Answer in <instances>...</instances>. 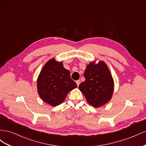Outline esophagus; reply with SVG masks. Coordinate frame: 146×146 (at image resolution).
Here are the masks:
<instances>
[{
	"mask_svg": "<svg viewBox=\"0 0 146 146\" xmlns=\"http://www.w3.org/2000/svg\"><path fill=\"white\" fill-rule=\"evenodd\" d=\"M76 83H77V86H78L79 85H80V80L76 81Z\"/></svg>",
	"mask_w": 146,
	"mask_h": 146,
	"instance_id": "34e87169",
	"label": "esophagus"
}]
</instances>
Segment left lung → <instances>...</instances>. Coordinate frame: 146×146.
I'll return each mask as SVG.
<instances>
[{"label": "left lung", "mask_w": 146, "mask_h": 146, "mask_svg": "<svg viewBox=\"0 0 146 146\" xmlns=\"http://www.w3.org/2000/svg\"><path fill=\"white\" fill-rule=\"evenodd\" d=\"M84 77L85 80L80 83L78 88L88 104L98 108L111 100L114 91V80L104 61H100L96 64L94 61L88 64Z\"/></svg>", "instance_id": "8db88e82"}]
</instances>
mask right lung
I'll return each instance as SVG.
<instances>
[{
  "label": "right lung",
  "mask_w": 146,
  "mask_h": 146,
  "mask_svg": "<svg viewBox=\"0 0 146 146\" xmlns=\"http://www.w3.org/2000/svg\"><path fill=\"white\" fill-rule=\"evenodd\" d=\"M77 87L70 78L69 70L63 67L62 61L55 58L43 66L37 79V90L41 99L52 107L64 101L69 92Z\"/></svg>",
  "instance_id": "add662e5"
}]
</instances>
